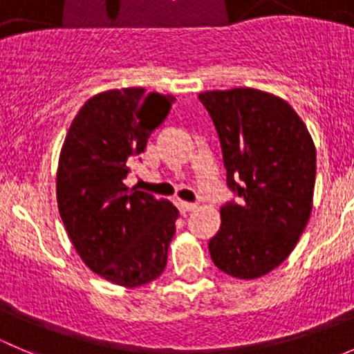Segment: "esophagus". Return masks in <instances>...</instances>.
Here are the masks:
<instances>
[{
	"mask_svg": "<svg viewBox=\"0 0 354 354\" xmlns=\"http://www.w3.org/2000/svg\"><path fill=\"white\" fill-rule=\"evenodd\" d=\"M198 209V203L192 202H180V210L181 212H194V210Z\"/></svg>",
	"mask_w": 354,
	"mask_h": 354,
	"instance_id": "1",
	"label": "esophagus"
}]
</instances>
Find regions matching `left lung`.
<instances>
[{
	"mask_svg": "<svg viewBox=\"0 0 354 354\" xmlns=\"http://www.w3.org/2000/svg\"><path fill=\"white\" fill-rule=\"evenodd\" d=\"M216 124L227 187L243 202L221 207V230L209 241L217 269L257 279L288 259L313 205L317 151L295 109L257 88L198 95Z\"/></svg>",
	"mask_w": 354,
	"mask_h": 354,
	"instance_id": "obj_1",
	"label": "left lung"
}]
</instances>
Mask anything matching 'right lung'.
Segmentation results:
<instances>
[{
	"label": "right lung",
	"mask_w": 354,
	"mask_h": 354,
	"mask_svg": "<svg viewBox=\"0 0 354 354\" xmlns=\"http://www.w3.org/2000/svg\"><path fill=\"white\" fill-rule=\"evenodd\" d=\"M173 101L142 87L95 94L71 121L59 154L56 197L68 236L85 266L118 286L147 284L166 267L180 212L124 180Z\"/></svg>",
	"instance_id": "add662e5"
}]
</instances>
